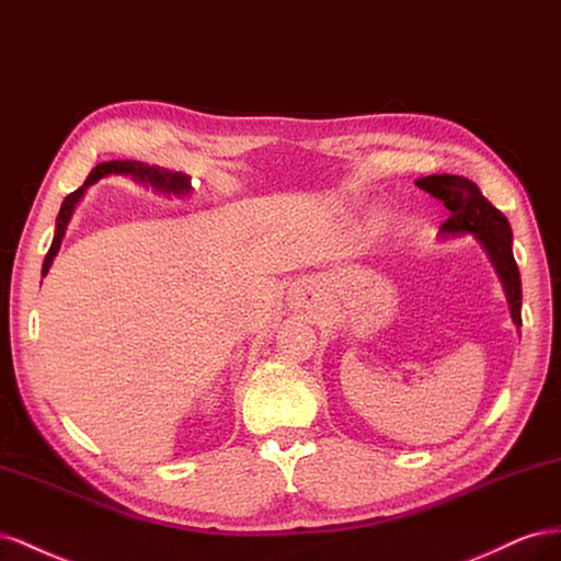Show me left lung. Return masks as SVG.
Wrapping results in <instances>:
<instances>
[{
  "instance_id": "obj_1",
  "label": "left lung",
  "mask_w": 561,
  "mask_h": 561,
  "mask_svg": "<svg viewBox=\"0 0 561 561\" xmlns=\"http://www.w3.org/2000/svg\"><path fill=\"white\" fill-rule=\"evenodd\" d=\"M415 185L430 192L432 197L442 199L446 209L451 211L442 226L444 234L472 232L479 237L503 279L512 319L522 327V279L515 255H512V230L507 218L482 195L477 183L462 179V175H425V179L415 181Z\"/></svg>"
}]
</instances>
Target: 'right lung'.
I'll return each mask as SVG.
<instances>
[{"label": "right lung", "instance_id": "1", "mask_svg": "<svg viewBox=\"0 0 561 561\" xmlns=\"http://www.w3.org/2000/svg\"><path fill=\"white\" fill-rule=\"evenodd\" d=\"M110 173L134 175L136 181L150 183L152 187L164 190V192H175V195H183V192H187V190L192 187L190 181H187V175H183V173H171V171L159 169V167H148V164H140V162H103V164H99V167H95V169L89 173V179L84 181V185L77 187L75 192H70V195L66 197V202H62L60 211H58V218H56V237H54L49 253H46V259H44L42 275H46V272H49L54 255H56L58 249H60V239H62V234H66L68 220H70V216H72V211H75V204L79 202V197L84 195V190H87L91 183H95L99 179H103V175H110Z\"/></svg>", "mask_w": 561, "mask_h": 561}]
</instances>
